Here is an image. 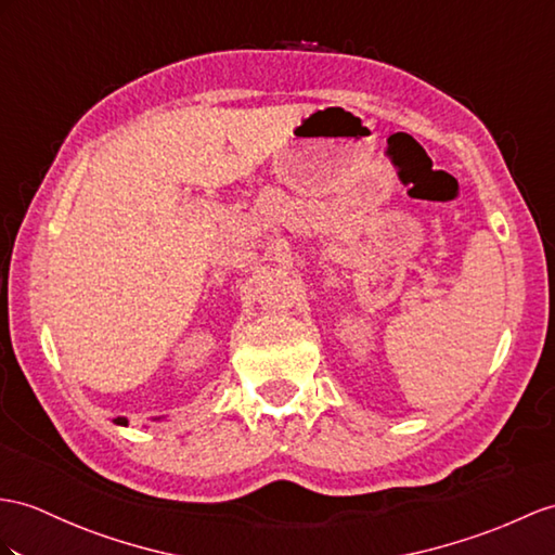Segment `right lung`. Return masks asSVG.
Here are the masks:
<instances>
[{
	"label": "right lung",
	"instance_id": "obj_1",
	"mask_svg": "<svg viewBox=\"0 0 555 555\" xmlns=\"http://www.w3.org/2000/svg\"><path fill=\"white\" fill-rule=\"evenodd\" d=\"M159 418H165V416H155L153 422H159ZM113 424H117V426H129V418H127V416H117V418H113Z\"/></svg>",
	"mask_w": 555,
	"mask_h": 555
}]
</instances>
